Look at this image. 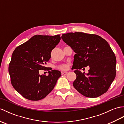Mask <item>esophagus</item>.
I'll return each mask as SVG.
<instances>
[{"label": "esophagus", "mask_w": 124, "mask_h": 124, "mask_svg": "<svg viewBox=\"0 0 124 124\" xmlns=\"http://www.w3.org/2000/svg\"><path fill=\"white\" fill-rule=\"evenodd\" d=\"M67 73H68V72H61V74L62 76L66 75H67Z\"/></svg>", "instance_id": "obj_1"}]
</instances>
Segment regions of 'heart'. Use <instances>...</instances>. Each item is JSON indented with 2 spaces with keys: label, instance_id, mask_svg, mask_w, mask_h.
Masks as SVG:
<instances>
[{
  "label": "heart",
  "instance_id": "1",
  "mask_svg": "<svg viewBox=\"0 0 124 124\" xmlns=\"http://www.w3.org/2000/svg\"><path fill=\"white\" fill-rule=\"evenodd\" d=\"M60 69L62 70H65L67 69L66 65H62V66L60 67Z\"/></svg>",
  "mask_w": 124,
  "mask_h": 124
}]
</instances>
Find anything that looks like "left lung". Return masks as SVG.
<instances>
[{"mask_svg":"<svg viewBox=\"0 0 124 124\" xmlns=\"http://www.w3.org/2000/svg\"><path fill=\"white\" fill-rule=\"evenodd\" d=\"M61 38L76 53L72 69H76L73 86L76 90L91 98L106 93L115 79L116 66V58L108 43L98 35L83 32L63 34ZM87 66L88 74L79 70Z\"/></svg>","mask_w":124,"mask_h":124,"instance_id":"8db88e82","label":"left lung"}]
</instances>
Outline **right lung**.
Returning <instances> with one entry per match:
<instances>
[{"instance_id":"add662e5","label":"right lung","mask_w":124,"mask_h":124,"mask_svg":"<svg viewBox=\"0 0 124 124\" xmlns=\"http://www.w3.org/2000/svg\"><path fill=\"white\" fill-rule=\"evenodd\" d=\"M60 40V35H35L13 52L9 73L13 87L22 96L38 101L45 97L54 88L61 76L60 71H49L48 75L46 76L39 74V70H47L46 65L51 52Z\"/></svg>"}]
</instances>
